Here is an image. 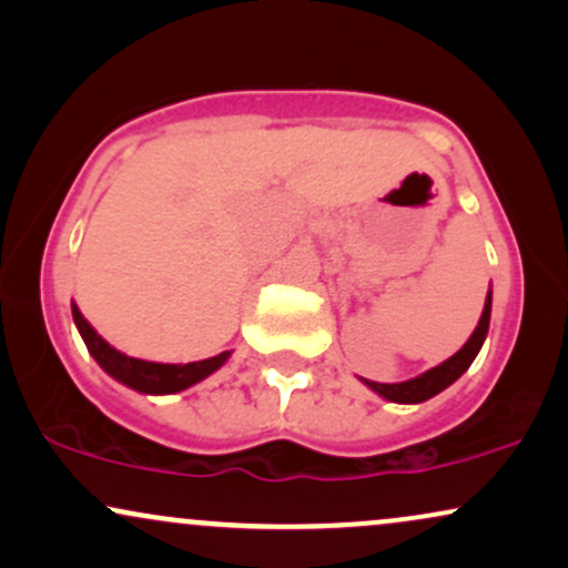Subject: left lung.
I'll return each instance as SVG.
<instances>
[{"label":"left lung","instance_id":"1","mask_svg":"<svg viewBox=\"0 0 568 568\" xmlns=\"http://www.w3.org/2000/svg\"><path fill=\"white\" fill-rule=\"evenodd\" d=\"M490 308H493V291H487L483 317H479V325L475 327V333H471L469 341L464 343L462 351H456L454 356L445 358V362L437 364V367L422 372L419 377L404 379V383H372V379H364V377L358 379H362L369 390H375L377 396H383L385 400H393V404H422V400L437 396V393L445 390V387L454 385L477 358L479 348H483L487 337V327H490Z\"/></svg>","mask_w":568,"mask_h":568}]
</instances>
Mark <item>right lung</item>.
<instances>
[{
  "label": "right lung",
  "mask_w": 568,
  "mask_h": 568,
  "mask_svg": "<svg viewBox=\"0 0 568 568\" xmlns=\"http://www.w3.org/2000/svg\"><path fill=\"white\" fill-rule=\"evenodd\" d=\"M73 320L78 333H81L89 354L97 358V364L106 375L118 379L133 390L146 393V396H170V393H181L185 387L201 383L217 372L222 364L231 358L233 351H222V354L204 358V362H189V364H160V362H146V358H133L123 354V351L112 348L102 335L93 329L89 322L83 320V314L78 312L73 304Z\"/></svg>",
  "instance_id": "add662e5"
}]
</instances>
